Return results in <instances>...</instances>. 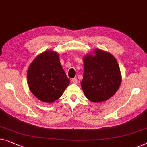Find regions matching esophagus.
<instances>
[{
	"instance_id": "obj_1",
	"label": "esophagus",
	"mask_w": 147,
	"mask_h": 147,
	"mask_svg": "<svg viewBox=\"0 0 147 147\" xmlns=\"http://www.w3.org/2000/svg\"><path fill=\"white\" fill-rule=\"evenodd\" d=\"M71 83L72 84H78V79L76 78H72L71 79Z\"/></svg>"
}]
</instances>
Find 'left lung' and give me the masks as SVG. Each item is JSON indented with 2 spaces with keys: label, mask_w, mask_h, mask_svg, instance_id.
I'll return each instance as SVG.
<instances>
[{
  "label": "left lung",
  "mask_w": 147,
  "mask_h": 147,
  "mask_svg": "<svg viewBox=\"0 0 147 147\" xmlns=\"http://www.w3.org/2000/svg\"><path fill=\"white\" fill-rule=\"evenodd\" d=\"M84 58V72L81 86L86 97L97 103L107 101L117 92L121 82L119 66L110 53L95 50Z\"/></svg>",
  "instance_id": "obj_1"
}]
</instances>
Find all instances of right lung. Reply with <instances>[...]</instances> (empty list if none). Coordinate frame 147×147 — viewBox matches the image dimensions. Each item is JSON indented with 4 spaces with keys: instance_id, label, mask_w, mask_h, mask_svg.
<instances>
[{
    "instance_id": "add662e5",
    "label": "right lung",
    "mask_w": 147,
    "mask_h": 147,
    "mask_svg": "<svg viewBox=\"0 0 147 147\" xmlns=\"http://www.w3.org/2000/svg\"><path fill=\"white\" fill-rule=\"evenodd\" d=\"M27 80L31 92L46 103L58 99L69 84L58 53L53 51H46L34 59L28 70Z\"/></svg>"
}]
</instances>
